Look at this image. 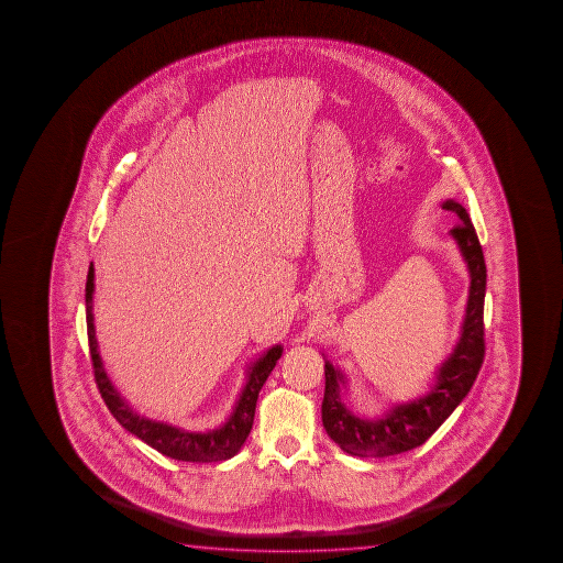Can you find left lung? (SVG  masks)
Here are the masks:
<instances>
[{"label": "left lung", "instance_id": "obj_1", "mask_svg": "<svg viewBox=\"0 0 563 563\" xmlns=\"http://www.w3.org/2000/svg\"><path fill=\"white\" fill-rule=\"evenodd\" d=\"M443 209L455 212L461 220L451 230V236L457 242L467 264L471 286L459 343L448 361L439 366L431 390L416 400L391 406L382 418L363 420L354 416L341 400V386L346 382L343 372L334 368L329 361L324 363V398L321 406L324 431L339 448L354 457H390L420 448L448 420L467 396L473 382L477 380L485 358V256L463 205L449 199L443 202Z\"/></svg>", "mask_w": 563, "mask_h": 563}]
</instances>
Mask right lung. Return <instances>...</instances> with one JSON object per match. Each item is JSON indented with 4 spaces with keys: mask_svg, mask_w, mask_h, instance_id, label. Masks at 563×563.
I'll return each mask as SVG.
<instances>
[{
    "mask_svg": "<svg viewBox=\"0 0 563 563\" xmlns=\"http://www.w3.org/2000/svg\"><path fill=\"white\" fill-rule=\"evenodd\" d=\"M92 296H95V267H88L86 277V329H88V346L92 356L95 380L100 396L104 400L110 413L120 421L122 428L128 429L132 435L142 439L150 448L159 451L165 457L187 463H212V461H227L239 453L244 441L249 438L250 429L254 423L257 394L267 380L269 372L274 371L279 356L284 353L282 344L267 349L266 353L250 366L249 378L240 391L239 401L230 413L229 420L217 429L209 431H189L177 428L172 423L150 420L135 413L134 408L120 396L112 382L108 378L104 364L98 353V341L95 333V314H92Z\"/></svg>",
    "mask_w": 563,
    "mask_h": 563,
    "instance_id": "add662e5",
    "label": "right lung"
}]
</instances>
